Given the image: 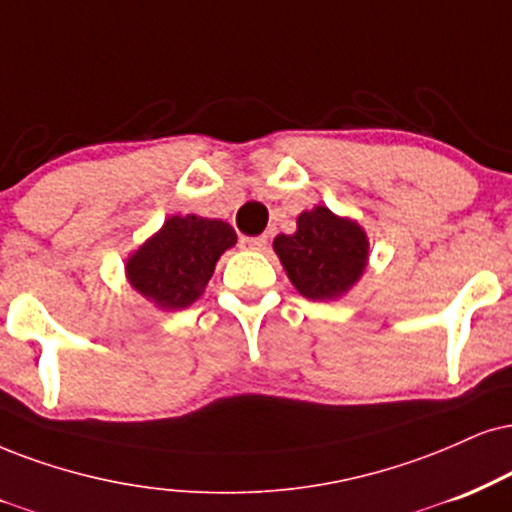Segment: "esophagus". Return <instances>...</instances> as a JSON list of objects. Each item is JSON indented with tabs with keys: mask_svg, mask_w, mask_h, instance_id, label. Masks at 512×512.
<instances>
[{
	"mask_svg": "<svg viewBox=\"0 0 512 512\" xmlns=\"http://www.w3.org/2000/svg\"><path fill=\"white\" fill-rule=\"evenodd\" d=\"M244 249L249 251H266L268 249V235H261V237H242Z\"/></svg>",
	"mask_w": 512,
	"mask_h": 512,
	"instance_id": "34e87169",
	"label": "esophagus"
}]
</instances>
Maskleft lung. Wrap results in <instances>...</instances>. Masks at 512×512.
<instances>
[{
    "instance_id": "left-lung-1",
    "label": "left lung",
    "mask_w": 512,
    "mask_h": 512,
    "mask_svg": "<svg viewBox=\"0 0 512 512\" xmlns=\"http://www.w3.org/2000/svg\"><path fill=\"white\" fill-rule=\"evenodd\" d=\"M368 235L356 220L315 206L296 218L294 235H277L273 249L296 292L332 301L361 280L368 266Z\"/></svg>"
}]
</instances>
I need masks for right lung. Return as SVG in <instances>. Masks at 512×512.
I'll return each instance as SVG.
<instances>
[{
    "instance_id": "add662e5",
    "label": "right lung",
    "mask_w": 512,
    "mask_h": 512,
    "mask_svg": "<svg viewBox=\"0 0 512 512\" xmlns=\"http://www.w3.org/2000/svg\"><path fill=\"white\" fill-rule=\"evenodd\" d=\"M237 235L216 218L170 216L125 263L130 285L163 311H180L199 299L218 258Z\"/></svg>"
}]
</instances>
